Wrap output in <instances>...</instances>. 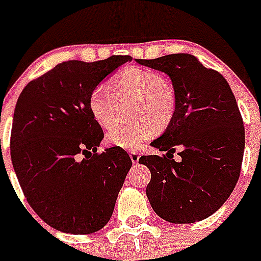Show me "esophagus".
I'll list each match as a JSON object with an SVG mask.
<instances>
[{
    "label": "esophagus",
    "mask_w": 261,
    "mask_h": 261,
    "mask_svg": "<svg viewBox=\"0 0 261 261\" xmlns=\"http://www.w3.org/2000/svg\"><path fill=\"white\" fill-rule=\"evenodd\" d=\"M139 157H141V155H139L138 151H130V159H131V161H133V163H134V164H138Z\"/></svg>",
    "instance_id": "34e87169"
}]
</instances>
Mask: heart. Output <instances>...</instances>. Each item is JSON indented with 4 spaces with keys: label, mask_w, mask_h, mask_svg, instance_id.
I'll return each mask as SVG.
<instances>
[{
    "label": "heart",
    "mask_w": 261,
    "mask_h": 261,
    "mask_svg": "<svg viewBox=\"0 0 261 261\" xmlns=\"http://www.w3.org/2000/svg\"><path fill=\"white\" fill-rule=\"evenodd\" d=\"M134 100L131 114L138 120L115 124L107 133V142L120 149H137L157 134L159 127L172 122L176 100L171 85L159 71L139 66L123 69L112 85L100 83L89 96V110L101 127H110L118 119L122 102Z\"/></svg>",
    "instance_id": "b5f03b06"
}]
</instances>
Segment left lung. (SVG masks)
<instances>
[{
    "mask_svg": "<svg viewBox=\"0 0 261 261\" xmlns=\"http://www.w3.org/2000/svg\"><path fill=\"white\" fill-rule=\"evenodd\" d=\"M137 62L167 73L176 100L167 131L151 142L164 154L139 159L151 173L147 199L168 222L202 221L226 202L241 172L245 130L234 94L222 74L192 55Z\"/></svg>",
    "mask_w": 261,
    "mask_h": 261,
    "instance_id": "left-lung-1",
    "label": "left lung"
}]
</instances>
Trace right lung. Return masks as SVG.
<instances>
[{
  "mask_svg": "<svg viewBox=\"0 0 261 261\" xmlns=\"http://www.w3.org/2000/svg\"><path fill=\"white\" fill-rule=\"evenodd\" d=\"M130 55L66 61L32 80L17 100L10 157L24 196L50 226L89 234L110 221L131 159L97 151L104 133L89 110L93 88Z\"/></svg>",
  "mask_w": 261,
  "mask_h": 261,
  "instance_id": "obj_1",
  "label": "right lung"
}]
</instances>
